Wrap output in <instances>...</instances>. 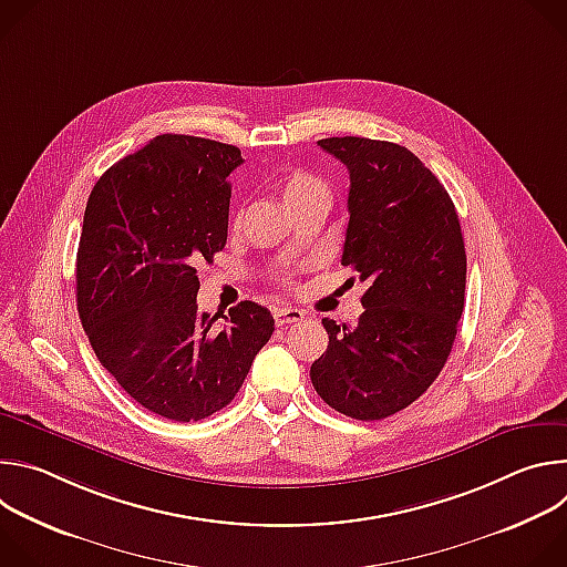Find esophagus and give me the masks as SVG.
<instances>
[{"mask_svg": "<svg viewBox=\"0 0 567 567\" xmlns=\"http://www.w3.org/2000/svg\"><path fill=\"white\" fill-rule=\"evenodd\" d=\"M274 318H276V326H287V322L302 320L305 313L293 307H278V309H274Z\"/></svg>", "mask_w": 567, "mask_h": 567, "instance_id": "obj_1", "label": "esophagus"}]
</instances>
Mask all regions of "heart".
Masks as SVG:
<instances>
[{
  "label": "heart",
  "mask_w": 567,
  "mask_h": 567,
  "mask_svg": "<svg viewBox=\"0 0 567 567\" xmlns=\"http://www.w3.org/2000/svg\"><path fill=\"white\" fill-rule=\"evenodd\" d=\"M276 193L287 215L302 204L328 197L326 184H322L316 175L305 171H291L285 177H280L276 184Z\"/></svg>",
  "instance_id": "heart-1"
}]
</instances>
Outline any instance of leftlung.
Segmentation results:
<instances>
[{
  "instance_id": "left-lung-1",
  "label": "left lung",
  "mask_w": 567,
  "mask_h": 567,
  "mask_svg": "<svg viewBox=\"0 0 567 567\" xmlns=\"http://www.w3.org/2000/svg\"><path fill=\"white\" fill-rule=\"evenodd\" d=\"M350 173L341 265L368 282L354 328L322 318L330 346L311 363L320 399L352 420H385L442 372L464 309L466 254L455 206L403 145L320 138Z\"/></svg>"
}]
</instances>
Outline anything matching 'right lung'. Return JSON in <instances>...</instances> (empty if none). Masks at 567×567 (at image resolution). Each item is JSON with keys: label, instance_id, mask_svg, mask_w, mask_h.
Masks as SVG:
<instances>
[{"label": "right lung", "instance_id": "add662e5", "mask_svg": "<svg viewBox=\"0 0 567 567\" xmlns=\"http://www.w3.org/2000/svg\"><path fill=\"white\" fill-rule=\"evenodd\" d=\"M235 145L161 134L94 186L75 258L85 334L118 385L150 413L197 422L228 406L274 334L267 307L245 300L197 313V265L228 233Z\"/></svg>", "mask_w": 567, "mask_h": 567}]
</instances>
